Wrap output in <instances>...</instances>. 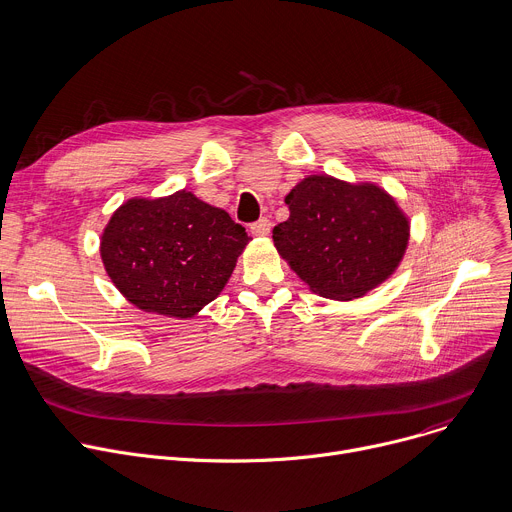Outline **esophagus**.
<instances>
[{
  "mask_svg": "<svg viewBox=\"0 0 512 512\" xmlns=\"http://www.w3.org/2000/svg\"><path fill=\"white\" fill-rule=\"evenodd\" d=\"M250 230H252L254 236H268L270 230H272V224H270L268 218H262V220L254 222V224L250 226Z\"/></svg>",
  "mask_w": 512,
  "mask_h": 512,
  "instance_id": "34e87169",
  "label": "esophagus"
}]
</instances>
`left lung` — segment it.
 I'll return each mask as SVG.
<instances>
[{"mask_svg":"<svg viewBox=\"0 0 512 512\" xmlns=\"http://www.w3.org/2000/svg\"><path fill=\"white\" fill-rule=\"evenodd\" d=\"M284 201L290 218L274 226V246L321 296L359 298L397 268L410 224L381 187L311 175Z\"/></svg>","mask_w":512,"mask_h":512,"instance_id":"obj_1","label":"left lung"}]
</instances>
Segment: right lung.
<instances>
[{
    "label": "right lung",
    "mask_w": 512,
    "mask_h": 512,
    "mask_svg": "<svg viewBox=\"0 0 512 512\" xmlns=\"http://www.w3.org/2000/svg\"><path fill=\"white\" fill-rule=\"evenodd\" d=\"M248 240L228 212L183 189L123 203L102 234L100 256L129 302L187 319L222 292Z\"/></svg>",
    "instance_id": "obj_1"
}]
</instances>
